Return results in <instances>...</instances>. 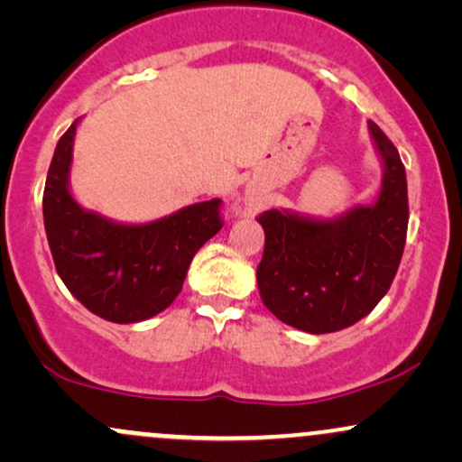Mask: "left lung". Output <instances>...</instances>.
Listing matches in <instances>:
<instances>
[{
	"label": "left lung",
	"mask_w": 462,
	"mask_h": 462,
	"mask_svg": "<svg viewBox=\"0 0 462 462\" xmlns=\"http://www.w3.org/2000/svg\"><path fill=\"white\" fill-rule=\"evenodd\" d=\"M371 136L384 161L380 198L337 221L264 210V252L256 280L263 304L298 330L326 334L352 326L391 289L408 230L406 169L374 121Z\"/></svg>",
	"instance_id": "1"
}]
</instances>
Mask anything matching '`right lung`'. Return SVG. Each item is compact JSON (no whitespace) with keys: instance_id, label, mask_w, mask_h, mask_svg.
<instances>
[{"instance_id":"right-lung-1","label":"right lung","mask_w":462,"mask_h":462,"mask_svg":"<svg viewBox=\"0 0 462 462\" xmlns=\"http://www.w3.org/2000/svg\"><path fill=\"white\" fill-rule=\"evenodd\" d=\"M76 125L58 141L45 180L43 219L56 272L102 319H150L178 298L198 249L224 227L221 199L143 226L113 224L79 208L67 182Z\"/></svg>"}]
</instances>
